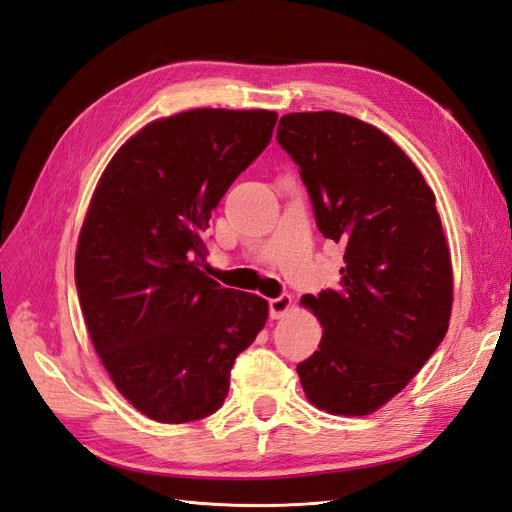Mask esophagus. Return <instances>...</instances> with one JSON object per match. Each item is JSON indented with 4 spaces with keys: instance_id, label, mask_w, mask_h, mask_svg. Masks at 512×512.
I'll list each match as a JSON object with an SVG mask.
<instances>
[{
    "instance_id": "esophagus-1",
    "label": "esophagus",
    "mask_w": 512,
    "mask_h": 512,
    "mask_svg": "<svg viewBox=\"0 0 512 512\" xmlns=\"http://www.w3.org/2000/svg\"><path fill=\"white\" fill-rule=\"evenodd\" d=\"M290 305H292V297H290V294H280V297L269 299V316H271L273 320L282 318V316L288 312V309H290Z\"/></svg>"
}]
</instances>
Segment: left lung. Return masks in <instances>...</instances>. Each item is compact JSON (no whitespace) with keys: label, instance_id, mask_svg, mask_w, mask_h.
I'll use <instances>...</instances> for the list:
<instances>
[{"label":"left lung","instance_id":"obj_1","mask_svg":"<svg viewBox=\"0 0 512 512\" xmlns=\"http://www.w3.org/2000/svg\"><path fill=\"white\" fill-rule=\"evenodd\" d=\"M277 143L299 166L322 237L344 247L339 286L301 297L324 333L297 374L316 408L365 416L448 329L453 269L436 196L389 136L356 117L290 113Z\"/></svg>","mask_w":512,"mask_h":512}]
</instances>
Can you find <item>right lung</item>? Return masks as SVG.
<instances>
[{"label": "right lung", "instance_id": "1", "mask_svg": "<svg viewBox=\"0 0 512 512\" xmlns=\"http://www.w3.org/2000/svg\"><path fill=\"white\" fill-rule=\"evenodd\" d=\"M277 113L196 108L151 121L108 162L76 245L87 331L119 393L158 423L220 410L267 301L200 269L211 211L271 141Z\"/></svg>", "mask_w": 512, "mask_h": 512}]
</instances>
